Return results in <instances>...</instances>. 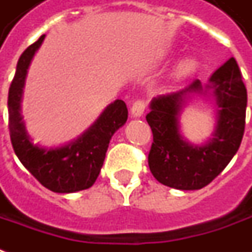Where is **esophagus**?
Segmentation results:
<instances>
[{"instance_id":"34e87169","label":"esophagus","mask_w":252,"mask_h":252,"mask_svg":"<svg viewBox=\"0 0 252 252\" xmlns=\"http://www.w3.org/2000/svg\"><path fill=\"white\" fill-rule=\"evenodd\" d=\"M144 111H146V104H144V101H136L131 108H130V114L133 118H140V116H143L144 114Z\"/></svg>"}]
</instances>
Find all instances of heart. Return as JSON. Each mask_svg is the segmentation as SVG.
<instances>
[{"mask_svg":"<svg viewBox=\"0 0 252 252\" xmlns=\"http://www.w3.org/2000/svg\"><path fill=\"white\" fill-rule=\"evenodd\" d=\"M197 67V61L194 58H183L176 63V66L173 69V76L176 79H182L186 76L191 75Z\"/></svg>","mask_w":252,"mask_h":252,"instance_id":"b5f03b06","label":"heart"}]
</instances>
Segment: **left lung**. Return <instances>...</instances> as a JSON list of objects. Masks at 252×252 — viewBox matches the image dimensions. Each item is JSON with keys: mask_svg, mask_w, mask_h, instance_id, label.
Here are the masks:
<instances>
[{"mask_svg": "<svg viewBox=\"0 0 252 252\" xmlns=\"http://www.w3.org/2000/svg\"><path fill=\"white\" fill-rule=\"evenodd\" d=\"M194 95L216 101L217 126L205 145L189 143L180 133L178 118ZM146 119L153 130L148 166L162 185L177 190H200L232 161L244 134L247 89L236 59L215 70L207 84L197 79L182 90L155 97Z\"/></svg>", "mask_w": 252, "mask_h": 252, "instance_id": "obj_1", "label": "left lung"}]
</instances>
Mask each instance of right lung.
Instances as JSON below:
<instances>
[{
	"label": "right lung",
	"instance_id": "add662e5",
	"mask_svg": "<svg viewBox=\"0 0 252 252\" xmlns=\"http://www.w3.org/2000/svg\"><path fill=\"white\" fill-rule=\"evenodd\" d=\"M44 37L25 50L16 65L8 93L11 143L23 166L44 187L54 193H75L89 189L97 180L109 140L127 121V106L122 99L114 101L80 137L69 144L52 148L33 144L20 114V102L29 65Z\"/></svg>",
	"mask_w": 252,
	"mask_h": 252
}]
</instances>
